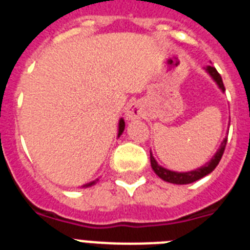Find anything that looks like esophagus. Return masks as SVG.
Wrapping results in <instances>:
<instances>
[{"label":"esophagus","mask_w":250,"mask_h":250,"mask_svg":"<svg viewBox=\"0 0 250 250\" xmlns=\"http://www.w3.org/2000/svg\"><path fill=\"white\" fill-rule=\"evenodd\" d=\"M141 117H143V107L139 103H133V104L127 106V109H125L127 121H135V119H140Z\"/></svg>","instance_id":"obj_1"}]
</instances>
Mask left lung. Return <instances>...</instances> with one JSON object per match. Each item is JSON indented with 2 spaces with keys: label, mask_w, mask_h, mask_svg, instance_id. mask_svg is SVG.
Listing matches in <instances>:
<instances>
[{
  "label": "left lung",
  "mask_w": 250,
  "mask_h": 250,
  "mask_svg": "<svg viewBox=\"0 0 250 250\" xmlns=\"http://www.w3.org/2000/svg\"><path fill=\"white\" fill-rule=\"evenodd\" d=\"M204 69H206V72L212 77L213 81L216 82L218 88H220L222 92H225L224 82H222V78H221L220 73L216 70V68L208 65ZM226 143H227V137L226 139H224V141L221 143L220 147H218V150L216 151V154L213 155L212 159H210L209 162H207V163L204 164V166H202V167L194 169V171L176 172V171H171V169H167V168L162 167V166L158 164V162L155 160V158L153 157L151 151H150V163H151V168H153V171L166 182L176 184V185L191 184V182H195L198 181V180H200V178H203L204 176H207V174H209L210 172H212L217 166H218L221 158H222V155H224L225 147H226Z\"/></svg>",
  "instance_id": "obj_1"
}]
</instances>
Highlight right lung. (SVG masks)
<instances>
[{
  "label": "right lung",
  "instance_id": "obj_1",
  "mask_svg": "<svg viewBox=\"0 0 250 250\" xmlns=\"http://www.w3.org/2000/svg\"><path fill=\"white\" fill-rule=\"evenodd\" d=\"M125 119L121 118L119 119V123H118V137H121V135L123 133V131H125ZM99 181V180H95V181L90 182V184H86L83 185L82 188H90V186H92V185H95L96 182Z\"/></svg>",
  "mask_w": 250,
  "mask_h": 250
}]
</instances>
